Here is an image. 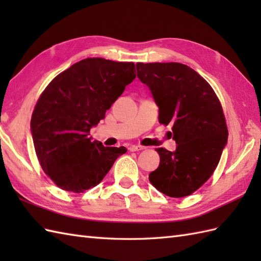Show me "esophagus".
<instances>
[{"instance_id":"1","label":"esophagus","mask_w":261,"mask_h":261,"mask_svg":"<svg viewBox=\"0 0 261 261\" xmlns=\"http://www.w3.org/2000/svg\"><path fill=\"white\" fill-rule=\"evenodd\" d=\"M143 149H146V147L143 146H130L127 148V150L129 151H139V150H143Z\"/></svg>"}]
</instances>
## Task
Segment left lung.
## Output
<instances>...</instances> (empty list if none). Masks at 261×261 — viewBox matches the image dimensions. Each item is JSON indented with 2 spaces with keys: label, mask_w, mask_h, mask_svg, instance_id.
<instances>
[{
  "label": "left lung",
  "mask_w": 261,
  "mask_h": 261,
  "mask_svg": "<svg viewBox=\"0 0 261 261\" xmlns=\"http://www.w3.org/2000/svg\"><path fill=\"white\" fill-rule=\"evenodd\" d=\"M137 75L152 93L159 123L171 124L174 152L157 148L160 163L149 174L159 192L184 197L197 191L218 166L228 141L222 105L213 88L188 66L179 63H137Z\"/></svg>",
  "instance_id": "1"
}]
</instances>
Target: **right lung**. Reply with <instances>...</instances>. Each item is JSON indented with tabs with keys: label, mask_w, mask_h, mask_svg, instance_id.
Here are the masks:
<instances>
[{
	"label": "right lung",
	"mask_w": 261,
	"mask_h": 261,
	"mask_svg": "<svg viewBox=\"0 0 261 261\" xmlns=\"http://www.w3.org/2000/svg\"><path fill=\"white\" fill-rule=\"evenodd\" d=\"M134 63L86 58L49 83L31 116V134L45 174L64 191L83 193L109 173L124 147L88 138L93 125L136 79Z\"/></svg>",
	"instance_id": "right-lung-1"
}]
</instances>
